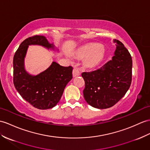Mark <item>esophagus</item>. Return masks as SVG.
I'll return each mask as SVG.
<instances>
[{"label":"esophagus","instance_id":"34e87169","mask_svg":"<svg viewBox=\"0 0 150 150\" xmlns=\"http://www.w3.org/2000/svg\"><path fill=\"white\" fill-rule=\"evenodd\" d=\"M80 75V72L78 70V68H74L73 69V71H72V76L73 77L75 78L76 76H78Z\"/></svg>","mask_w":150,"mask_h":150}]
</instances>
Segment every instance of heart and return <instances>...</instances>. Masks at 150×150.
I'll return each instance as SVG.
<instances>
[{"mask_svg": "<svg viewBox=\"0 0 150 150\" xmlns=\"http://www.w3.org/2000/svg\"><path fill=\"white\" fill-rule=\"evenodd\" d=\"M76 55L81 59H85V63L87 67H94L100 63L104 56V50L100 45L90 43L81 47Z\"/></svg>", "mask_w": 150, "mask_h": 150, "instance_id": "b5f03b06", "label": "heart"}]
</instances>
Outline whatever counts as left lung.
Here are the masks:
<instances>
[{
  "label": "left lung",
  "instance_id": "left-lung-1",
  "mask_svg": "<svg viewBox=\"0 0 150 150\" xmlns=\"http://www.w3.org/2000/svg\"><path fill=\"white\" fill-rule=\"evenodd\" d=\"M116 50L112 59L103 67L81 74L85 82L84 98L91 106L106 109L125 96L132 81V60L123 43L113 40Z\"/></svg>",
  "mask_w": 150,
  "mask_h": 150
}]
</instances>
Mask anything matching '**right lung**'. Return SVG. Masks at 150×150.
I'll return each instance as SVG.
<instances>
[{"instance_id": "obj_1", "label": "right lung", "mask_w": 150, "mask_h": 150, "mask_svg": "<svg viewBox=\"0 0 150 150\" xmlns=\"http://www.w3.org/2000/svg\"><path fill=\"white\" fill-rule=\"evenodd\" d=\"M38 45L48 50L59 52L54 43L45 36L35 35L20 44L13 58V83L23 99L39 109H51L58 103L65 86L72 78L71 66L63 67L53 62L46 70L34 75L28 72L25 66L29 46Z\"/></svg>"}]
</instances>
